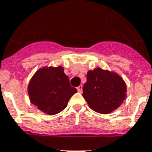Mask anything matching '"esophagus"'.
<instances>
[{
	"label": "esophagus",
	"instance_id": "1",
	"mask_svg": "<svg viewBox=\"0 0 152 152\" xmlns=\"http://www.w3.org/2000/svg\"><path fill=\"white\" fill-rule=\"evenodd\" d=\"M77 91H78V92H80V93H82V91H83V86H82V85H80V86L77 87Z\"/></svg>",
	"mask_w": 152,
	"mask_h": 152
}]
</instances>
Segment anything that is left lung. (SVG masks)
I'll return each instance as SVG.
<instances>
[{"mask_svg":"<svg viewBox=\"0 0 152 152\" xmlns=\"http://www.w3.org/2000/svg\"><path fill=\"white\" fill-rule=\"evenodd\" d=\"M83 97L92 110L108 114L119 108L126 97V85L115 72L96 68L87 74Z\"/></svg>","mask_w":152,"mask_h":152,"instance_id":"left-lung-1","label":"left lung"}]
</instances>
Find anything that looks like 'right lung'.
Here are the masks:
<instances>
[{
  "instance_id": "add662e5",
  "label": "right lung",
  "mask_w": 152,
  "mask_h": 152,
  "mask_svg": "<svg viewBox=\"0 0 152 152\" xmlns=\"http://www.w3.org/2000/svg\"><path fill=\"white\" fill-rule=\"evenodd\" d=\"M27 91L32 104L50 115L64 110L70 97L77 92L71 87L62 66L39 69L29 81Z\"/></svg>"
}]
</instances>
